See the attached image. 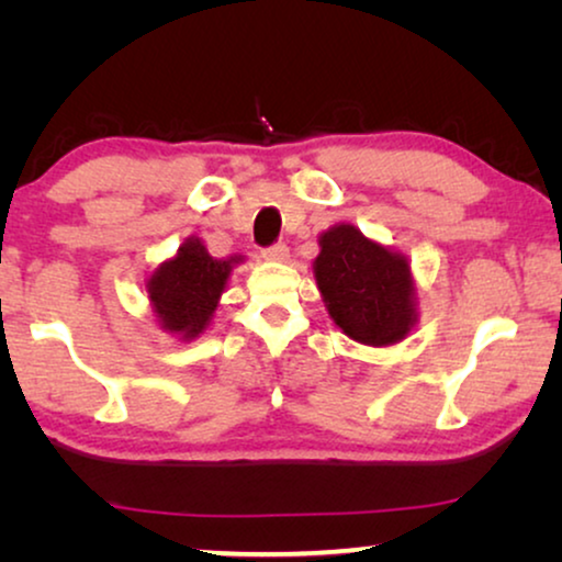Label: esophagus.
<instances>
[{
	"label": "esophagus",
	"mask_w": 562,
	"mask_h": 562,
	"mask_svg": "<svg viewBox=\"0 0 562 562\" xmlns=\"http://www.w3.org/2000/svg\"><path fill=\"white\" fill-rule=\"evenodd\" d=\"M263 258H268V260H286V258H289L286 243H273V245H268V248H263Z\"/></svg>",
	"instance_id": "esophagus-1"
}]
</instances>
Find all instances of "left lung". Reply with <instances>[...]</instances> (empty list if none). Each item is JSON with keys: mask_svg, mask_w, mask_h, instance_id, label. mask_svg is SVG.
<instances>
[{"mask_svg": "<svg viewBox=\"0 0 562 562\" xmlns=\"http://www.w3.org/2000/svg\"><path fill=\"white\" fill-rule=\"evenodd\" d=\"M319 245L314 276L335 325L373 348L404 340L417 319L406 258L368 240L352 225L327 229Z\"/></svg>", "mask_w": 562, "mask_h": 562, "instance_id": "8db88e82", "label": "left lung"}]
</instances>
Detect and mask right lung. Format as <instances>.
<instances>
[{
	"label": "right lung",
	"instance_id": "1",
	"mask_svg": "<svg viewBox=\"0 0 562 562\" xmlns=\"http://www.w3.org/2000/svg\"><path fill=\"white\" fill-rule=\"evenodd\" d=\"M237 260L212 258L196 237L183 243L179 256L160 266L148 281V296L164 327L183 337L202 333Z\"/></svg>",
	"mask_w": 562,
	"mask_h": 562
}]
</instances>
